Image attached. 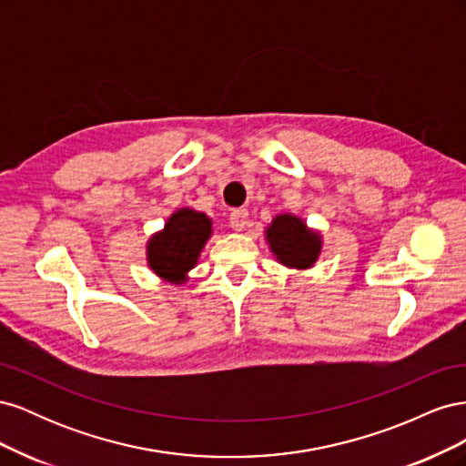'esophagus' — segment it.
Returning a JSON list of instances; mask_svg holds the SVG:
<instances>
[{
	"label": "esophagus",
	"mask_w": 466,
	"mask_h": 466,
	"mask_svg": "<svg viewBox=\"0 0 466 466\" xmlns=\"http://www.w3.org/2000/svg\"><path fill=\"white\" fill-rule=\"evenodd\" d=\"M247 219H248V211L245 208H237V209L231 211L229 225H231L235 231H241L245 225H247Z\"/></svg>",
	"instance_id": "1"
}]
</instances>
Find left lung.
I'll return each mask as SVG.
<instances>
[{"label":"left lung","instance_id":"1","mask_svg":"<svg viewBox=\"0 0 466 466\" xmlns=\"http://www.w3.org/2000/svg\"><path fill=\"white\" fill-rule=\"evenodd\" d=\"M266 241L279 264L295 270L313 268L322 250V237L293 214H279L266 228Z\"/></svg>","mask_w":466,"mask_h":466}]
</instances>
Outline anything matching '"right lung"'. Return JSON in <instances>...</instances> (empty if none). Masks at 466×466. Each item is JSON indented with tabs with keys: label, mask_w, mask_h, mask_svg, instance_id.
<instances>
[{
	"label": "right lung",
	"mask_w": 466,
	"mask_h": 466,
	"mask_svg": "<svg viewBox=\"0 0 466 466\" xmlns=\"http://www.w3.org/2000/svg\"><path fill=\"white\" fill-rule=\"evenodd\" d=\"M209 237L211 219L204 211L180 208L149 237L147 266L168 284H185Z\"/></svg>",
	"instance_id": "1"
}]
</instances>
